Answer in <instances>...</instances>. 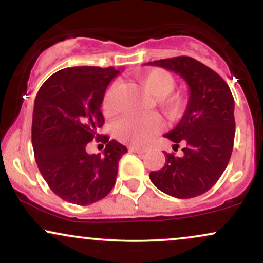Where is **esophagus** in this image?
Masks as SVG:
<instances>
[{
    "mask_svg": "<svg viewBox=\"0 0 263 263\" xmlns=\"http://www.w3.org/2000/svg\"><path fill=\"white\" fill-rule=\"evenodd\" d=\"M128 151H129V152H134V153H138V155H142V153L147 152L148 148H141V147H129Z\"/></svg>",
    "mask_w": 263,
    "mask_h": 263,
    "instance_id": "34e87169",
    "label": "esophagus"
}]
</instances>
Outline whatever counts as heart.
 Returning <instances> with one entry per match:
<instances>
[{"label": "heart", "mask_w": 263, "mask_h": 263, "mask_svg": "<svg viewBox=\"0 0 263 263\" xmlns=\"http://www.w3.org/2000/svg\"><path fill=\"white\" fill-rule=\"evenodd\" d=\"M140 83L151 95L158 98L159 105L165 112L176 116L182 110V100L179 96H170L176 86V80L170 71L164 69H151L140 75ZM119 84L112 83L107 87L102 99V108L106 114H112L116 110L115 96H116ZM162 120L158 115H146V116H126L119 120L114 126L115 136L121 142L142 146L152 140L162 129Z\"/></svg>", "instance_id": "b5f03b06"}]
</instances>
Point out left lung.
<instances>
[{"mask_svg": "<svg viewBox=\"0 0 263 263\" xmlns=\"http://www.w3.org/2000/svg\"><path fill=\"white\" fill-rule=\"evenodd\" d=\"M148 64L179 74L189 86L185 112L176 127L164 135L174 142V151L179 142L185 143L183 156L164 152V165L151 172V182L171 197H198L218 182L230 161L235 138V102L230 87L218 73L190 57Z\"/></svg>", "mask_w": 263, "mask_h": 263, "instance_id": "obj_1", "label": "left lung"}]
</instances>
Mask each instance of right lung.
Masks as SVG:
<instances>
[{
	"label": "right lung",
	"instance_id": "obj_1",
	"mask_svg": "<svg viewBox=\"0 0 263 263\" xmlns=\"http://www.w3.org/2000/svg\"><path fill=\"white\" fill-rule=\"evenodd\" d=\"M120 74L114 66H74L53 74L35 96L32 144L48 186L63 200L89 205L105 198L116 182L127 148L98 134L106 87ZM93 138L107 143L102 155H89Z\"/></svg>",
	"mask_w": 263,
	"mask_h": 263
}]
</instances>
